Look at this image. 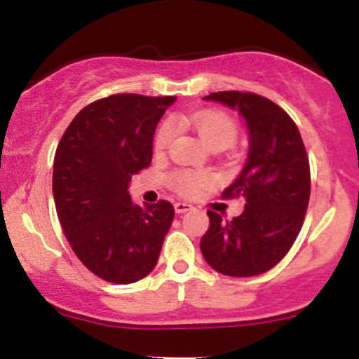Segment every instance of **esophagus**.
Segmentation results:
<instances>
[{"mask_svg":"<svg viewBox=\"0 0 359 359\" xmlns=\"http://www.w3.org/2000/svg\"><path fill=\"white\" fill-rule=\"evenodd\" d=\"M174 208H175V212H177V214H184V212L191 211L194 205L189 204V203H175Z\"/></svg>","mask_w":359,"mask_h":359,"instance_id":"34e87169","label":"esophagus"}]
</instances>
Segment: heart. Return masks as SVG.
<instances>
[{
  "label": "heart",
  "instance_id": "b5f03b06",
  "mask_svg": "<svg viewBox=\"0 0 359 359\" xmlns=\"http://www.w3.org/2000/svg\"><path fill=\"white\" fill-rule=\"evenodd\" d=\"M180 125H187L196 130L201 140L208 147L212 145H231L236 140L238 130L234 121L229 116L214 111H199V113L187 114L179 119ZM175 135V128L170 121L160 126L155 137V151L162 154L170 145ZM172 185L182 196H197L216 182V175L209 170H177L172 174Z\"/></svg>",
  "mask_w": 359,
  "mask_h": 359
}]
</instances>
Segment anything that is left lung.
<instances>
[{"label": "left lung", "instance_id": "8db88e82", "mask_svg": "<svg viewBox=\"0 0 359 359\" xmlns=\"http://www.w3.org/2000/svg\"><path fill=\"white\" fill-rule=\"evenodd\" d=\"M236 109L248 128V158L222 197H245V211L222 221L208 211L201 251L214 270L229 277L265 273L288 253L302 228L311 168L299 128L280 106L253 93L222 90L203 97Z\"/></svg>", "mask_w": 359, "mask_h": 359}]
</instances>
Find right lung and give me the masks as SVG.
<instances>
[{"label": "right lung", "mask_w": 359, "mask_h": 359, "mask_svg": "<svg viewBox=\"0 0 359 359\" xmlns=\"http://www.w3.org/2000/svg\"><path fill=\"white\" fill-rule=\"evenodd\" d=\"M175 100L102 97L77 113L57 147L52 191L60 226L77 258L106 282H138L158 262L174 205L142 208L128 187L150 165L155 128Z\"/></svg>", "instance_id": "right-lung-1"}]
</instances>
